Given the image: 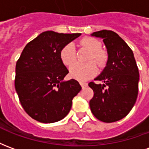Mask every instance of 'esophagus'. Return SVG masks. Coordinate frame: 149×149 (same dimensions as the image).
Masks as SVG:
<instances>
[{"mask_svg": "<svg viewBox=\"0 0 149 149\" xmlns=\"http://www.w3.org/2000/svg\"><path fill=\"white\" fill-rule=\"evenodd\" d=\"M80 84H81L82 88H86L88 86V84L85 83V82H80Z\"/></svg>", "mask_w": 149, "mask_h": 149, "instance_id": "34e87169", "label": "esophagus"}]
</instances>
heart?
<instances>
[{
	"mask_svg": "<svg viewBox=\"0 0 149 149\" xmlns=\"http://www.w3.org/2000/svg\"><path fill=\"white\" fill-rule=\"evenodd\" d=\"M80 45L90 51L87 64L76 63L69 68V75L73 79L80 81H85L93 77L97 72V66L100 68H104L107 65L109 60V55L105 50L101 49L102 44L93 37H84L81 40ZM61 59L64 65L66 66L72 65L77 59L76 49L73 44L68 43L62 48L61 53ZM95 61V62H93Z\"/></svg>",
	"mask_w": 149,
	"mask_h": 149,
	"instance_id": "obj_1",
	"label": "heart"
}]
</instances>
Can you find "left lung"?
I'll return each mask as SVG.
<instances>
[{
  "instance_id": "left-lung-1",
  "label": "left lung",
  "mask_w": 149,
  "mask_h": 149,
  "mask_svg": "<svg viewBox=\"0 0 149 149\" xmlns=\"http://www.w3.org/2000/svg\"><path fill=\"white\" fill-rule=\"evenodd\" d=\"M92 36L103 39L109 60L106 67L88 86L93 90L89 106L95 117L112 123L128 115L138 95L139 70L133 52L124 40L111 30L95 32Z\"/></svg>"
}]
</instances>
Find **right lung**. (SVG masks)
<instances>
[{
  "instance_id": "obj_1",
  "label": "right lung",
  "mask_w": 149,
  "mask_h": 149,
  "mask_svg": "<svg viewBox=\"0 0 149 149\" xmlns=\"http://www.w3.org/2000/svg\"><path fill=\"white\" fill-rule=\"evenodd\" d=\"M81 35L44 32L28 43L17 61L15 88L24 111L37 121L62 120L81 90L74 79L63 81L68 70L60 56L64 46Z\"/></svg>"
}]
</instances>
